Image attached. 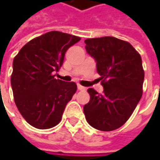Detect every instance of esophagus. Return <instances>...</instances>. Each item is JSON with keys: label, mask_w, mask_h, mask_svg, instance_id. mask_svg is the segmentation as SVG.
Instances as JSON below:
<instances>
[{"label": "esophagus", "mask_w": 160, "mask_h": 160, "mask_svg": "<svg viewBox=\"0 0 160 160\" xmlns=\"http://www.w3.org/2000/svg\"><path fill=\"white\" fill-rule=\"evenodd\" d=\"M78 89L80 91H86V87H83V86H81L80 84H78Z\"/></svg>", "instance_id": "obj_1"}]
</instances>
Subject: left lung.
Here are the masks:
<instances>
[{
	"label": "left lung",
	"mask_w": 160,
	"mask_h": 160,
	"mask_svg": "<svg viewBox=\"0 0 160 160\" xmlns=\"http://www.w3.org/2000/svg\"><path fill=\"white\" fill-rule=\"evenodd\" d=\"M85 49L95 59L104 93L88 89L83 107L87 122L99 131L121 127L132 116L143 94L144 72L139 52L129 42L114 38L87 39Z\"/></svg>",
	"instance_id": "8db88e82"
}]
</instances>
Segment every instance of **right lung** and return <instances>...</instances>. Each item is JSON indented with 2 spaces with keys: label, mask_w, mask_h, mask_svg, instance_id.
<instances>
[{
  "label": "right lung",
  "mask_w": 160,
  "mask_h": 160,
  "mask_svg": "<svg viewBox=\"0 0 160 160\" xmlns=\"http://www.w3.org/2000/svg\"><path fill=\"white\" fill-rule=\"evenodd\" d=\"M80 37L50 31L18 52L13 61L11 85L17 109L31 126L45 130L56 126L77 91L75 82L55 79L67 50Z\"/></svg>",
  "instance_id": "obj_1"
}]
</instances>
